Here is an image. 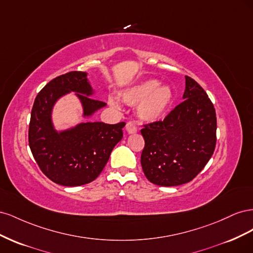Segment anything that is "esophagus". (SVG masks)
<instances>
[{"label": "esophagus", "mask_w": 253, "mask_h": 253, "mask_svg": "<svg viewBox=\"0 0 253 253\" xmlns=\"http://www.w3.org/2000/svg\"><path fill=\"white\" fill-rule=\"evenodd\" d=\"M126 132H127L128 134H134V133H136V132H137V127H136V126L133 124V122H131V121L126 122Z\"/></svg>", "instance_id": "1"}]
</instances>
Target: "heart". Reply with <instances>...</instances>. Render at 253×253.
<instances>
[{
  "label": "heart",
  "mask_w": 253,
  "mask_h": 253,
  "mask_svg": "<svg viewBox=\"0 0 253 253\" xmlns=\"http://www.w3.org/2000/svg\"><path fill=\"white\" fill-rule=\"evenodd\" d=\"M121 98L127 104H138V117L143 121L153 122L165 116L172 103L173 93L170 86L159 85L157 80L149 79L126 89ZM109 101L115 108H119V103L114 98H110Z\"/></svg>",
  "instance_id": "obj_1"
}]
</instances>
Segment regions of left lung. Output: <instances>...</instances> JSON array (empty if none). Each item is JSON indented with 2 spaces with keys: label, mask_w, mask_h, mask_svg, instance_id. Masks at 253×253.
<instances>
[{
  "label": "left lung",
  "mask_w": 253,
  "mask_h": 253,
  "mask_svg": "<svg viewBox=\"0 0 253 253\" xmlns=\"http://www.w3.org/2000/svg\"><path fill=\"white\" fill-rule=\"evenodd\" d=\"M183 101L162 121L144 125L143 173L163 187L192 180L211 158L216 144V114L204 88L186 76Z\"/></svg>",
  "instance_id": "8db88e82"
}]
</instances>
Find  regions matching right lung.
Returning <instances> with one entry per match:
<instances>
[{
	"label": "right lung",
	"mask_w": 253,
	"mask_h": 253,
	"mask_svg": "<svg viewBox=\"0 0 253 253\" xmlns=\"http://www.w3.org/2000/svg\"><path fill=\"white\" fill-rule=\"evenodd\" d=\"M75 91L83 108V116L90 117L106 105L90 96L94 94L84 72H70L52 79L37 95L30 115L28 142L41 171L61 186H82L95 180L121 139L126 122L106 125L82 122L58 132L51 121L55 103Z\"/></svg>",
	"instance_id": "obj_1"
}]
</instances>
